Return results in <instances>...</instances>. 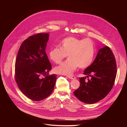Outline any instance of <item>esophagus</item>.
Returning <instances> with one entry per match:
<instances>
[{"instance_id":"34e87169","label":"esophagus","mask_w":127,"mask_h":127,"mask_svg":"<svg viewBox=\"0 0 127 127\" xmlns=\"http://www.w3.org/2000/svg\"><path fill=\"white\" fill-rule=\"evenodd\" d=\"M67 76L68 78H70V79H75V78H76L75 76H74V75H68V76Z\"/></svg>"}]
</instances>
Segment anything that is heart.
Returning a JSON list of instances; mask_svg holds the SVG:
<instances>
[{
  "mask_svg": "<svg viewBox=\"0 0 127 127\" xmlns=\"http://www.w3.org/2000/svg\"><path fill=\"white\" fill-rule=\"evenodd\" d=\"M95 54L94 42L89 38L79 39L68 37L61 41L60 48L55 47L49 53L53 62L60 63L67 56L69 58L55 69L56 72L62 75H70L78 67L84 68L90 66Z\"/></svg>",
  "mask_w": 127,
  "mask_h": 127,
  "instance_id": "heart-1",
  "label": "heart"
}]
</instances>
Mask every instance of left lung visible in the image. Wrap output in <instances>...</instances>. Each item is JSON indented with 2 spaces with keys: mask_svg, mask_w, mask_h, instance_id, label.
<instances>
[{
  "mask_svg": "<svg viewBox=\"0 0 127 127\" xmlns=\"http://www.w3.org/2000/svg\"><path fill=\"white\" fill-rule=\"evenodd\" d=\"M86 77L79 78L80 86L74 94L79 100L93 104L109 94L117 75V64L111 49L105 47L98 50L94 62L84 71ZM89 78L86 81V78Z\"/></svg>",
  "mask_w": 127,
  "mask_h": 127,
  "instance_id": "left-lung-1",
  "label": "left lung"
}]
</instances>
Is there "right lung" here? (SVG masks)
<instances>
[{
  "instance_id": "add662e5",
  "label": "right lung",
  "mask_w": 127,
  "mask_h": 127,
  "mask_svg": "<svg viewBox=\"0 0 127 127\" xmlns=\"http://www.w3.org/2000/svg\"><path fill=\"white\" fill-rule=\"evenodd\" d=\"M49 36L48 33H39L29 37L21 44L15 62L17 85L26 96L34 101L49 96L56 82V74L48 75L51 69L45 52Z\"/></svg>"
}]
</instances>
